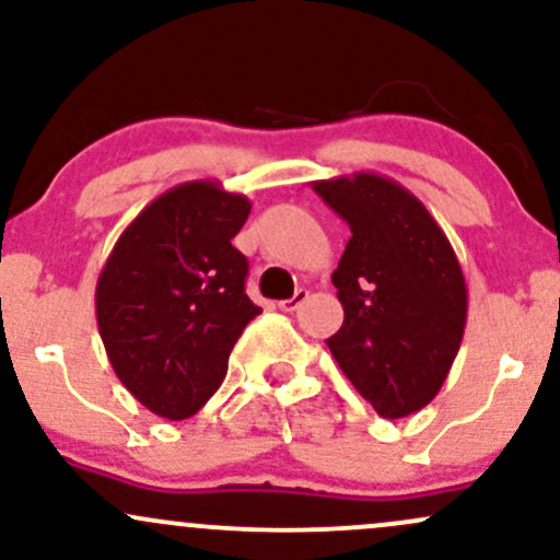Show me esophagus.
Wrapping results in <instances>:
<instances>
[{
	"label": "esophagus",
	"instance_id": "obj_1",
	"mask_svg": "<svg viewBox=\"0 0 560 560\" xmlns=\"http://www.w3.org/2000/svg\"><path fill=\"white\" fill-rule=\"evenodd\" d=\"M307 298H311V292H307V289H298V292H294L292 298L284 300V302H279V307L284 313H294V311H300L302 305H305Z\"/></svg>",
	"mask_w": 560,
	"mask_h": 560
}]
</instances>
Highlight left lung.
<instances>
[{
	"instance_id": "8db88e82",
	"label": "left lung",
	"mask_w": 560,
	"mask_h": 560,
	"mask_svg": "<svg viewBox=\"0 0 560 560\" xmlns=\"http://www.w3.org/2000/svg\"><path fill=\"white\" fill-rule=\"evenodd\" d=\"M350 226L337 271L342 329L326 339L352 387L384 419L434 400L466 329L460 262L429 210L376 173L313 182Z\"/></svg>"
}]
</instances>
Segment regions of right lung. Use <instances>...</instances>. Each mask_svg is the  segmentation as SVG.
I'll use <instances>...</instances> for the list:
<instances>
[{
    "mask_svg": "<svg viewBox=\"0 0 560 560\" xmlns=\"http://www.w3.org/2000/svg\"><path fill=\"white\" fill-rule=\"evenodd\" d=\"M249 199L186 182L152 199L96 279V326L124 387L155 416H195L221 387L229 355L260 307L231 244Z\"/></svg>",
    "mask_w": 560,
    "mask_h": 560,
    "instance_id": "add662e5",
    "label": "right lung"
}]
</instances>
